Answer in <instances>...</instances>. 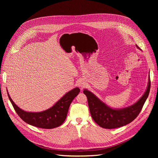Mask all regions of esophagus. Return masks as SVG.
Returning a JSON list of instances; mask_svg holds the SVG:
<instances>
[{
    "label": "esophagus",
    "mask_w": 158,
    "mask_h": 158,
    "mask_svg": "<svg viewBox=\"0 0 158 158\" xmlns=\"http://www.w3.org/2000/svg\"><path fill=\"white\" fill-rule=\"evenodd\" d=\"M78 85H79V86L81 89H82V88L84 87V85H85V84H83V83H82V82H81V83H79Z\"/></svg>",
    "instance_id": "obj_1"
}]
</instances>
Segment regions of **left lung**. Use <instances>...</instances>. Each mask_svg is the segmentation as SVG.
<instances>
[{
    "label": "left lung",
    "instance_id": "left-lung-1",
    "mask_svg": "<svg viewBox=\"0 0 158 158\" xmlns=\"http://www.w3.org/2000/svg\"><path fill=\"white\" fill-rule=\"evenodd\" d=\"M136 46L139 49L137 45ZM150 87L149 79L148 88L142 98L131 106L120 109L110 108L87 89H84L83 93L87 96L89 110L93 120L101 127L114 129L124 126L137 118L149 96Z\"/></svg>",
    "mask_w": 158,
    "mask_h": 158
}]
</instances>
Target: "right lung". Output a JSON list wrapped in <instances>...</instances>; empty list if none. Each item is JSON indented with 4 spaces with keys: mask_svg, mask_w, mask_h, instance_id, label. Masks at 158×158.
Wrapping results in <instances>:
<instances>
[{
    "mask_svg": "<svg viewBox=\"0 0 158 158\" xmlns=\"http://www.w3.org/2000/svg\"><path fill=\"white\" fill-rule=\"evenodd\" d=\"M80 89L74 88L66 93L52 107L42 112H30L20 109L8 97L19 116L26 123L43 129H52L60 126L65 120L67 112L73 99L79 94Z\"/></svg>",
    "mask_w": 158,
    "mask_h": 158,
    "instance_id": "add662e5",
    "label": "right lung"
}]
</instances>
